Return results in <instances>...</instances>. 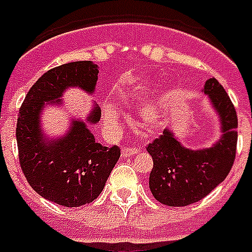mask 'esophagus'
I'll use <instances>...</instances> for the list:
<instances>
[{
  "mask_svg": "<svg viewBox=\"0 0 252 252\" xmlns=\"http://www.w3.org/2000/svg\"><path fill=\"white\" fill-rule=\"evenodd\" d=\"M139 152L137 148H133V147H124L123 150H121V156L123 158H126V156H133Z\"/></svg>",
  "mask_w": 252,
  "mask_h": 252,
  "instance_id": "esophagus-1",
  "label": "esophagus"
}]
</instances>
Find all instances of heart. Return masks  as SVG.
Returning <instances> with one entry per match:
<instances>
[{"label":"heart","instance_id":"obj_1","mask_svg":"<svg viewBox=\"0 0 252 252\" xmlns=\"http://www.w3.org/2000/svg\"><path fill=\"white\" fill-rule=\"evenodd\" d=\"M148 89H150V84H139L137 87L132 89V92L129 93V97L140 100ZM167 108H168V97L159 96V97L154 98L150 102H147L141 109V120L144 121L145 124H150V126L158 124L163 119ZM119 119H120L119 109L112 104L105 105V108H104V123L109 129H115L119 126Z\"/></svg>","mask_w":252,"mask_h":252}]
</instances>
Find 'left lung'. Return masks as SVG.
<instances>
[{"label":"left lung","instance_id":"1","mask_svg":"<svg viewBox=\"0 0 252 252\" xmlns=\"http://www.w3.org/2000/svg\"><path fill=\"white\" fill-rule=\"evenodd\" d=\"M204 93L221 123V137L210 148L189 150L180 144L171 129L147 145L154 159L151 192L158 202L184 207L206 197L230 173L236 155L238 116L228 94L216 79H208Z\"/></svg>","mask_w":252,"mask_h":252}]
</instances>
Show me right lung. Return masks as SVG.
I'll list each match as a JSON object with an SVG mask.
<instances>
[{"label": "right lung", "mask_w": 252, "mask_h": 252, "mask_svg": "<svg viewBox=\"0 0 252 252\" xmlns=\"http://www.w3.org/2000/svg\"><path fill=\"white\" fill-rule=\"evenodd\" d=\"M97 74V65L92 61L68 63L50 69L29 89L18 112L16 137L22 172L38 195L60 206L92 203L101 193L120 158L117 145L109 148L94 140L85 121H73L68 133L59 140L45 141L41 133L44 104L60 102L63 92L70 87L93 93ZM100 117L101 109L94 107L87 121L96 124Z\"/></svg>", "instance_id": "1"}]
</instances>
